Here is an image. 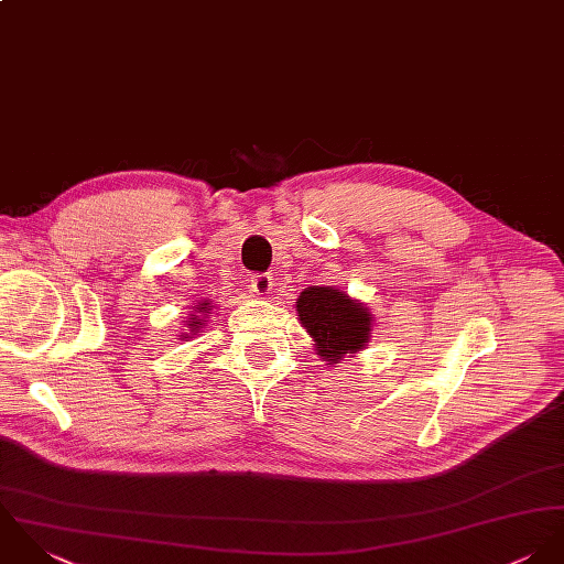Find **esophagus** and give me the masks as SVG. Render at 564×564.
<instances>
[{
  "label": "esophagus",
  "instance_id": "obj_1",
  "mask_svg": "<svg viewBox=\"0 0 564 564\" xmlns=\"http://www.w3.org/2000/svg\"><path fill=\"white\" fill-rule=\"evenodd\" d=\"M250 288L257 292V294H270L272 290V276L261 272V274H252L250 276Z\"/></svg>",
  "mask_w": 564,
  "mask_h": 564
}]
</instances>
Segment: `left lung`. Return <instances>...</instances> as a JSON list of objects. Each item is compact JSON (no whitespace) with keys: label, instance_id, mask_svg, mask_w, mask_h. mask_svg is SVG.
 <instances>
[{"label":"left lung","instance_id":"1","mask_svg":"<svg viewBox=\"0 0 564 564\" xmlns=\"http://www.w3.org/2000/svg\"><path fill=\"white\" fill-rule=\"evenodd\" d=\"M296 312L316 344V352L329 364H339L346 355L366 348L372 332V314L364 303L336 288H307L296 301Z\"/></svg>","mask_w":564,"mask_h":564}]
</instances>
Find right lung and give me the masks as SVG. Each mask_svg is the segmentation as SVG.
<instances>
[{"label":"right lung","instance_id":"obj_1","mask_svg":"<svg viewBox=\"0 0 564 564\" xmlns=\"http://www.w3.org/2000/svg\"><path fill=\"white\" fill-rule=\"evenodd\" d=\"M209 307H212V303H209V301H203V303H198V305H196V312H198V314H203V316H192V318L187 321V327H189V333H192L193 336L200 334V329L205 327V323H207V321H205V316L209 314ZM181 338L187 339L192 337H189L188 334H183Z\"/></svg>","mask_w":564,"mask_h":564}]
</instances>
